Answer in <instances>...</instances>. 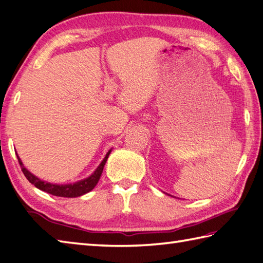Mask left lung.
Segmentation results:
<instances>
[{
  "label": "left lung",
  "mask_w": 263,
  "mask_h": 263,
  "mask_svg": "<svg viewBox=\"0 0 263 263\" xmlns=\"http://www.w3.org/2000/svg\"><path fill=\"white\" fill-rule=\"evenodd\" d=\"M165 194H167V193H165ZM169 196H173V195H170V194H168ZM173 197H175V196H173Z\"/></svg>",
  "instance_id": "1"
}]
</instances>
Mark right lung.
I'll use <instances>...</instances> for the list:
<instances>
[{
    "label": "right lung",
    "mask_w": 263,
    "mask_h": 263,
    "mask_svg": "<svg viewBox=\"0 0 263 263\" xmlns=\"http://www.w3.org/2000/svg\"><path fill=\"white\" fill-rule=\"evenodd\" d=\"M111 151H112V148L109 149L108 153L105 154L104 159L102 160V162L99 164V167L95 169V171L92 175L86 177V178L80 179L78 181H74V183H70V184H53V183H49V181H46V180L40 179L39 177H36L34 174H31L30 171L25 167L23 161H21V159L19 158V155L17 154V152H15V154H17L18 161L20 163L21 170H23L25 177L29 180V183L33 184L35 187H37V189L43 191V192L49 193V194H52L54 196L78 197V196H82L84 194H86V193L92 191L96 186V184L99 183L100 177L102 175V171H103V168H104V164L106 162V160H108Z\"/></svg>",
    "instance_id": "add662e5"
}]
</instances>
